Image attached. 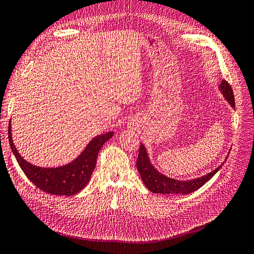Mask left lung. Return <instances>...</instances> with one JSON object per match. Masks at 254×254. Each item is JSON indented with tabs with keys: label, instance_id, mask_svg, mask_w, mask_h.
<instances>
[{
	"label": "left lung",
	"instance_id": "left-lung-1",
	"mask_svg": "<svg viewBox=\"0 0 254 254\" xmlns=\"http://www.w3.org/2000/svg\"><path fill=\"white\" fill-rule=\"evenodd\" d=\"M218 89L220 91V93L222 94V96L226 98V101L234 109L235 101H234L233 91L231 87H230V84L225 79H222ZM229 153H230V150L224 162H222L218 167L215 168V170L212 171L211 173L195 179L178 180V179L171 178V177H167L164 174L160 173L150 162L147 150H146L144 144L141 143L139 156H137V159H136V168H137V172H139L141 176L143 183L145 184V187L147 188L150 191H152V193L188 195V194L193 193V191L197 190L198 189H200L203 184H205L215 174L220 170L222 165H224V163L227 161Z\"/></svg>",
	"mask_w": 254,
	"mask_h": 254
}]
</instances>
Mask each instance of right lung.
Returning a JSON list of instances; mask_svg holds the SVG:
<instances>
[{
	"label": "right lung",
	"instance_id": "obj_1",
	"mask_svg": "<svg viewBox=\"0 0 254 254\" xmlns=\"http://www.w3.org/2000/svg\"><path fill=\"white\" fill-rule=\"evenodd\" d=\"M113 134V131H109L96 135L89 142L80 155L70 163L57 167H42L27 162L20 155L12 141L11 121H9L8 126L10 148L22 171L38 189L57 196H72L87 187L95 168L98 151Z\"/></svg>",
	"mask_w": 254,
	"mask_h": 254
}]
</instances>
